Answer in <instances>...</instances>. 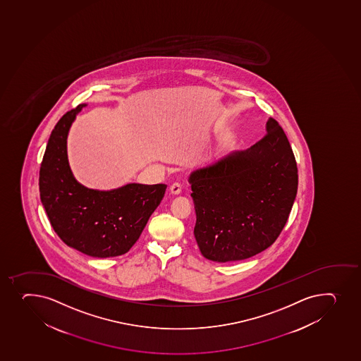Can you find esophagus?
Masks as SVG:
<instances>
[{
    "label": "esophagus",
    "instance_id": "obj_1",
    "mask_svg": "<svg viewBox=\"0 0 361 361\" xmlns=\"http://www.w3.org/2000/svg\"><path fill=\"white\" fill-rule=\"evenodd\" d=\"M169 190H171V194H174V195H178V194L181 193V185L178 183H175L171 185V188H169Z\"/></svg>",
    "mask_w": 361,
    "mask_h": 361
}]
</instances>
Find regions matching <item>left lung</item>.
<instances>
[{
  "instance_id": "left-lung-1",
  "label": "left lung",
  "mask_w": 361,
  "mask_h": 361,
  "mask_svg": "<svg viewBox=\"0 0 361 361\" xmlns=\"http://www.w3.org/2000/svg\"><path fill=\"white\" fill-rule=\"evenodd\" d=\"M202 256L219 263L256 256L275 243L298 193V164L282 127L274 118L267 134L190 174Z\"/></svg>"
}]
</instances>
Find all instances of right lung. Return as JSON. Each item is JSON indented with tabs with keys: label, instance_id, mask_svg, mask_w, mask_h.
Here are the masks:
<instances>
[{
	"label": "right lung",
	"instance_id": "1",
	"mask_svg": "<svg viewBox=\"0 0 361 361\" xmlns=\"http://www.w3.org/2000/svg\"><path fill=\"white\" fill-rule=\"evenodd\" d=\"M85 106L66 112L49 136L39 174L41 202L66 245L98 258L121 256L137 242L167 186L129 183L105 192L80 185L68 164L66 143L72 122Z\"/></svg>",
	"mask_w": 361,
	"mask_h": 361
}]
</instances>
